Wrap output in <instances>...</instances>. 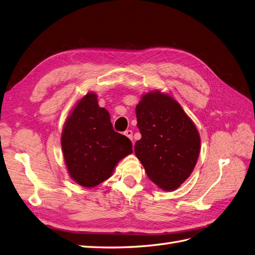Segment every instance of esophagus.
Wrapping results in <instances>:
<instances>
[{
  "label": "esophagus",
  "mask_w": 255,
  "mask_h": 255,
  "mask_svg": "<svg viewBox=\"0 0 255 255\" xmlns=\"http://www.w3.org/2000/svg\"><path fill=\"white\" fill-rule=\"evenodd\" d=\"M125 135H126L127 137H128V138L131 140V141L134 142V140H133V130H131V129H127V130L125 131Z\"/></svg>",
  "instance_id": "esophagus-1"
}]
</instances>
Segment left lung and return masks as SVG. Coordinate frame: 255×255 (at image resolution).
Wrapping results in <instances>:
<instances>
[{"mask_svg":"<svg viewBox=\"0 0 255 255\" xmlns=\"http://www.w3.org/2000/svg\"><path fill=\"white\" fill-rule=\"evenodd\" d=\"M136 117L141 139L135 143V154L147 177L164 191L177 189L197 161V128L178 102L159 92L143 96Z\"/></svg>","mask_w":255,"mask_h":255,"instance_id":"8db88e82","label":"left lung"}]
</instances>
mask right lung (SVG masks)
<instances>
[{
    "instance_id": "add662e5",
    "label": "right lung",
    "mask_w": 255,
    "mask_h": 255,
    "mask_svg": "<svg viewBox=\"0 0 255 255\" xmlns=\"http://www.w3.org/2000/svg\"><path fill=\"white\" fill-rule=\"evenodd\" d=\"M61 145L69 175L85 188L110 178L118 161L133 153L130 140L114 130L94 93L86 94L67 118Z\"/></svg>"
}]
</instances>
